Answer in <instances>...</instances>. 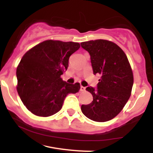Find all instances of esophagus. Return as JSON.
I'll return each mask as SVG.
<instances>
[{"label": "esophagus", "mask_w": 153, "mask_h": 153, "mask_svg": "<svg viewBox=\"0 0 153 153\" xmlns=\"http://www.w3.org/2000/svg\"><path fill=\"white\" fill-rule=\"evenodd\" d=\"M80 91H85V87H83V86H80Z\"/></svg>", "instance_id": "esophagus-1"}]
</instances>
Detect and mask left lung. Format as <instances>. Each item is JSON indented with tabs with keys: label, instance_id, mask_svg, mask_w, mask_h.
<instances>
[{
	"label": "left lung",
	"instance_id": "left-lung-1",
	"mask_svg": "<svg viewBox=\"0 0 153 153\" xmlns=\"http://www.w3.org/2000/svg\"><path fill=\"white\" fill-rule=\"evenodd\" d=\"M88 52L94 74H99L97 89L87 87L92 102L82 105L84 115L91 120L104 122L120 113L131 96L134 77L124 51L117 44L105 39L80 43Z\"/></svg>",
	"mask_w": 153,
	"mask_h": 153
}]
</instances>
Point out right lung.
I'll use <instances>...</instances> for the list:
<instances>
[{"mask_svg": "<svg viewBox=\"0 0 153 153\" xmlns=\"http://www.w3.org/2000/svg\"><path fill=\"white\" fill-rule=\"evenodd\" d=\"M78 42L46 40L24 54L16 69L17 91L27 109L38 117H50L62 108L68 94H76L80 83L63 81L69 57Z\"/></svg>", "mask_w": 153, "mask_h": 153, "instance_id": "right-lung-1", "label": "right lung"}]
</instances>
